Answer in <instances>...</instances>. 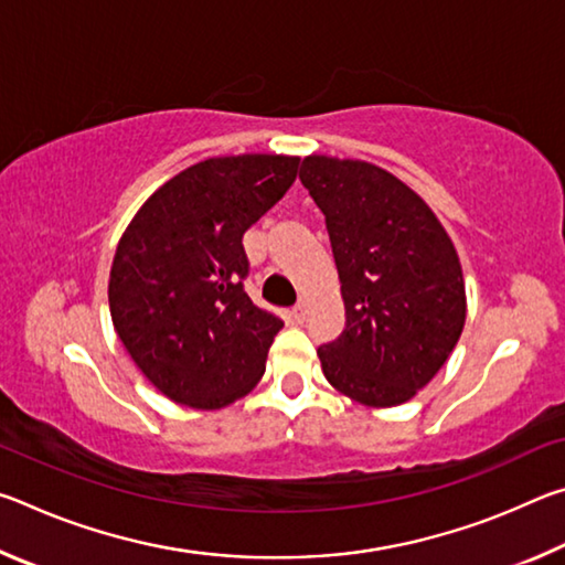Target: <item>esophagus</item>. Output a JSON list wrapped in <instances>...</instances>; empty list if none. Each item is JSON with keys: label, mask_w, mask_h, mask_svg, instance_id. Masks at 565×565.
Segmentation results:
<instances>
[{"label": "esophagus", "mask_w": 565, "mask_h": 565, "mask_svg": "<svg viewBox=\"0 0 565 565\" xmlns=\"http://www.w3.org/2000/svg\"><path fill=\"white\" fill-rule=\"evenodd\" d=\"M306 311H309V301H306V299H301L299 303H296V306H294L291 317H294L296 321H303V319H306Z\"/></svg>", "instance_id": "esophagus-1"}]
</instances>
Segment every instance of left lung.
Returning <instances> with one entry per match:
<instances>
[{"label":"left lung","instance_id":"1","mask_svg":"<svg viewBox=\"0 0 565 565\" xmlns=\"http://www.w3.org/2000/svg\"><path fill=\"white\" fill-rule=\"evenodd\" d=\"M301 184L327 216L347 329L317 351L323 376L363 406L406 404L466 323L461 262L424 199L386 169L311 154Z\"/></svg>","mask_w":565,"mask_h":565}]
</instances>
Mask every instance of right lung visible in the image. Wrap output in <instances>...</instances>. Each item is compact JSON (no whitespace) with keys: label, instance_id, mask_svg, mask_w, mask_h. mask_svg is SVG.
Instances as JSON below:
<instances>
[{"label":"right lung","instance_id":"right-lung-1","mask_svg":"<svg viewBox=\"0 0 565 565\" xmlns=\"http://www.w3.org/2000/svg\"><path fill=\"white\" fill-rule=\"evenodd\" d=\"M299 157H214L179 171L121 234L109 311L124 349L154 388L214 411L266 371L284 321L244 291V232L294 184Z\"/></svg>","mask_w":565,"mask_h":565}]
</instances>
